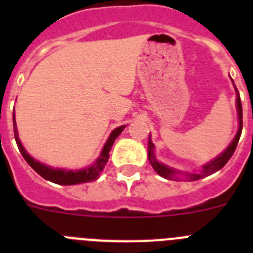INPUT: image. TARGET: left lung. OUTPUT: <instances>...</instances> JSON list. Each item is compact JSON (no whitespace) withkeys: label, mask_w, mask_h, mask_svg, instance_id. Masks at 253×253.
Wrapping results in <instances>:
<instances>
[{"label":"left lung","mask_w":253,"mask_h":253,"mask_svg":"<svg viewBox=\"0 0 253 253\" xmlns=\"http://www.w3.org/2000/svg\"><path fill=\"white\" fill-rule=\"evenodd\" d=\"M233 81V80H232ZM234 90L237 93V100H236V106H237V114H238V131H237L236 137L233 138V140L231 142V144L222 152V153L216 156L214 160H211L210 162L205 163L203 166V169L200 172H182L178 171V169H172V167L167 166V165H163L160 161L156 158L154 156V144L151 140V135H149L148 139V160L149 163L152 165V167L154 169V171L157 172L158 175L163 178H167V180H176L180 181L181 178L178 176H184L186 181H196L199 178L207 177V176L211 175L214 172L219 171L220 169L225 166V163L229 161V158L232 157V154L234 153L237 148V144H238V140H240L241 133H242V104H241V97L237 87L234 86Z\"/></svg>","instance_id":"8db88e82"}]
</instances>
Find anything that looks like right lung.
<instances>
[{
    "label": "right lung",
    "instance_id": "right-lung-1",
    "mask_svg": "<svg viewBox=\"0 0 253 253\" xmlns=\"http://www.w3.org/2000/svg\"><path fill=\"white\" fill-rule=\"evenodd\" d=\"M126 125H122V126H118V128L114 129L111 131L110 137L107 138L106 143L102 147V151L100 153L99 158L95 161V162L88 167H84L81 169H53L50 166H46L45 163H42L39 161H37L35 158H33L30 154L26 152V149L22 147L21 142H20L19 133H17V126H16V120H15V113H13V134H15V140H16V144L19 147L20 153L22 154V157L25 158L26 162L30 165V167L34 169L37 173H39L40 176L45 180L51 181L54 184L58 185H77V184H84V182H91V181H95L96 178H99L100 173L102 172V169L106 166L107 161H109V152L111 151V147H113L115 139L120 135L123 130L125 129Z\"/></svg>",
    "mask_w": 253,
    "mask_h": 253
}]
</instances>
